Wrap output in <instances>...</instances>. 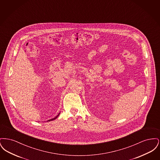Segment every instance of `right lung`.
I'll list each match as a JSON object with an SVG mask.
<instances>
[{
    "instance_id": "right-lung-1",
    "label": "right lung",
    "mask_w": 160,
    "mask_h": 160,
    "mask_svg": "<svg viewBox=\"0 0 160 160\" xmlns=\"http://www.w3.org/2000/svg\"><path fill=\"white\" fill-rule=\"evenodd\" d=\"M59 114H58V116H56V118H54V119H50V120H49V121H52V120H54V119H56V118H58V116H59Z\"/></svg>"
}]
</instances>
